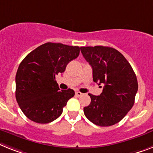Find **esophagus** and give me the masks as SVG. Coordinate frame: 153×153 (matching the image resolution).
<instances>
[{
	"label": "esophagus",
	"instance_id": "esophagus-1",
	"mask_svg": "<svg viewBox=\"0 0 153 153\" xmlns=\"http://www.w3.org/2000/svg\"><path fill=\"white\" fill-rule=\"evenodd\" d=\"M76 96H78V97H79V96H81V95H83V94H82L81 92L76 91Z\"/></svg>",
	"mask_w": 153,
	"mask_h": 153
}]
</instances>
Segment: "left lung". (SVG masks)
Segmentation results:
<instances>
[{
    "mask_svg": "<svg viewBox=\"0 0 153 153\" xmlns=\"http://www.w3.org/2000/svg\"><path fill=\"white\" fill-rule=\"evenodd\" d=\"M80 51L92 67L94 82L104 85L100 95L88 94L91 101L84 108V115L98 126L116 124L134 105L138 88L135 74L125 57L113 48L80 47Z\"/></svg>",
    "mask_w": 153,
    "mask_h": 153,
    "instance_id": "8db88e82",
    "label": "left lung"
}]
</instances>
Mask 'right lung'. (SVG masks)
I'll list each match as a JSON object with an SVG mask.
<instances>
[{
  "mask_svg": "<svg viewBox=\"0 0 153 153\" xmlns=\"http://www.w3.org/2000/svg\"><path fill=\"white\" fill-rule=\"evenodd\" d=\"M79 54L78 46L48 42L34 49L21 62L16 76V98L30 120L48 123L60 117L75 92L60 91L55 76L65 71L68 63Z\"/></svg>",
  "mask_w": 153,
  "mask_h": 153,
  "instance_id": "right-lung-1",
  "label": "right lung"
}]
</instances>
